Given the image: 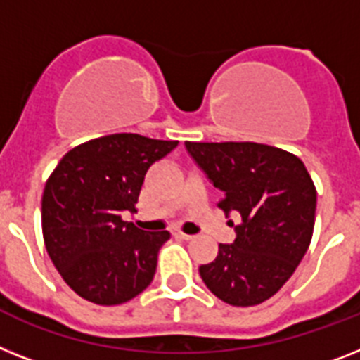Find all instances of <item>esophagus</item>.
Instances as JSON below:
<instances>
[{"instance_id": "esophagus-1", "label": "esophagus", "mask_w": 360, "mask_h": 360, "mask_svg": "<svg viewBox=\"0 0 360 360\" xmlns=\"http://www.w3.org/2000/svg\"><path fill=\"white\" fill-rule=\"evenodd\" d=\"M175 236H177V238H181V240H186V241H188V240H192V238H194V236H190V234H185V232H175Z\"/></svg>"}]
</instances>
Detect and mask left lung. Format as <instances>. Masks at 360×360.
Masks as SVG:
<instances>
[{
	"instance_id": "left-lung-1",
	"label": "left lung",
	"mask_w": 360,
	"mask_h": 360,
	"mask_svg": "<svg viewBox=\"0 0 360 360\" xmlns=\"http://www.w3.org/2000/svg\"><path fill=\"white\" fill-rule=\"evenodd\" d=\"M186 152L221 190L217 207L238 212L236 240L219 243L199 267L205 285L225 304L256 306L276 295L309 249L316 190L297 155L258 143H185Z\"/></svg>"
}]
</instances>
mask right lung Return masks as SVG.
I'll list each match as a JSON object with an SVG mask.
<instances>
[{"label": "right lung", "instance_id": "add662e5", "mask_svg": "<svg viewBox=\"0 0 360 360\" xmlns=\"http://www.w3.org/2000/svg\"><path fill=\"white\" fill-rule=\"evenodd\" d=\"M113 134L72 148L45 183L41 231L54 267L78 297L117 306L152 283L170 232H144L122 219L137 212L148 168L177 146Z\"/></svg>", "mask_w": 360, "mask_h": 360}]
</instances>
